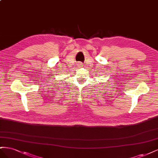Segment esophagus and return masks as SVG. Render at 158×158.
I'll return each mask as SVG.
<instances>
[{"mask_svg":"<svg viewBox=\"0 0 158 158\" xmlns=\"http://www.w3.org/2000/svg\"><path fill=\"white\" fill-rule=\"evenodd\" d=\"M77 65H78V67H82V66H83V63H82V62H78Z\"/></svg>","mask_w":158,"mask_h":158,"instance_id":"34e87169","label":"esophagus"}]
</instances>
